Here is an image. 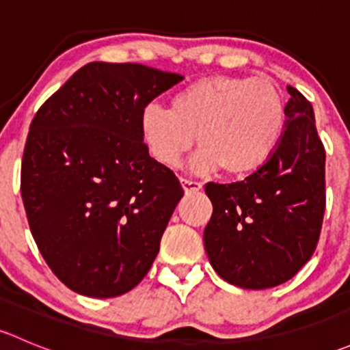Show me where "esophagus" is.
<instances>
[{
	"label": "esophagus",
	"instance_id": "esophagus-1",
	"mask_svg": "<svg viewBox=\"0 0 350 350\" xmlns=\"http://www.w3.org/2000/svg\"><path fill=\"white\" fill-rule=\"evenodd\" d=\"M181 185H183V189H185L186 195H193V193L201 191V188H203V185H201V183L191 181V179H181Z\"/></svg>",
	"mask_w": 350,
	"mask_h": 350
}]
</instances>
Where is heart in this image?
Instances as JSON below:
<instances>
[{
	"label": "heart",
	"instance_id": "heart-1",
	"mask_svg": "<svg viewBox=\"0 0 350 350\" xmlns=\"http://www.w3.org/2000/svg\"><path fill=\"white\" fill-rule=\"evenodd\" d=\"M284 125V94L267 77H200L172 94L169 109L147 107L140 115V135L161 165L179 167L196 137L193 167H224L237 178L273 157Z\"/></svg>",
	"mask_w": 350,
	"mask_h": 350
}]
</instances>
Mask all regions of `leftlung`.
<instances>
[{"label": "left lung", "instance_id": "1", "mask_svg": "<svg viewBox=\"0 0 350 350\" xmlns=\"http://www.w3.org/2000/svg\"><path fill=\"white\" fill-rule=\"evenodd\" d=\"M276 152L243 181L204 186L213 213L203 242L227 283L267 289L291 280L317 249L325 213V147L310 101L288 86Z\"/></svg>", "mask_w": 350, "mask_h": 350}]
</instances>
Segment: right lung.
<instances>
[{"mask_svg":"<svg viewBox=\"0 0 350 350\" xmlns=\"http://www.w3.org/2000/svg\"><path fill=\"white\" fill-rule=\"evenodd\" d=\"M183 79L90 62L31 120L20 183L28 225L52 273L79 295L120 296L152 266L185 191L149 155L140 115Z\"/></svg>","mask_w":350,"mask_h":350,"instance_id":"obj_1","label":"right lung"}]
</instances>
